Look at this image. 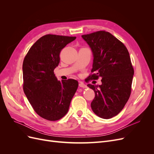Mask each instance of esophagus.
<instances>
[{"instance_id":"esophagus-1","label":"esophagus","mask_w":154,"mask_h":154,"mask_svg":"<svg viewBox=\"0 0 154 154\" xmlns=\"http://www.w3.org/2000/svg\"><path fill=\"white\" fill-rule=\"evenodd\" d=\"M79 86H80V87H82V88H85L87 87V85L85 84V83H83V82H80V83H79Z\"/></svg>"}]
</instances>
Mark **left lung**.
<instances>
[{
    "mask_svg": "<svg viewBox=\"0 0 154 154\" xmlns=\"http://www.w3.org/2000/svg\"><path fill=\"white\" fill-rule=\"evenodd\" d=\"M82 37L93 55L92 74L88 80L101 78L100 85H87L95 92L91 109L100 118H112L122 111L131 93L134 71L129 53L109 32L100 31Z\"/></svg>",
    "mask_w": 154,
    "mask_h": 154,
    "instance_id": "obj_1",
    "label": "left lung"
}]
</instances>
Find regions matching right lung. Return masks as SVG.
Listing matches in <instances>:
<instances>
[{"label": "right lung", "instance_id": "obj_1", "mask_svg": "<svg viewBox=\"0 0 154 154\" xmlns=\"http://www.w3.org/2000/svg\"><path fill=\"white\" fill-rule=\"evenodd\" d=\"M75 39V36H43L32 45L23 62L24 92L35 111L45 119L63 118L78 88L76 80L60 82L54 74L60 51Z\"/></svg>", "mask_w": 154, "mask_h": 154}]
</instances>
